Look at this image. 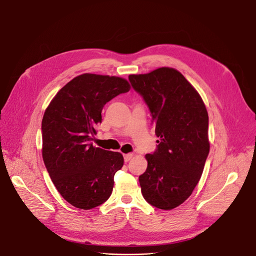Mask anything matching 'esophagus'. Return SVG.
<instances>
[{"label":"esophagus","instance_id":"obj_1","mask_svg":"<svg viewBox=\"0 0 256 256\" xmlns=\"http://www.w3.org/2000/svg\"><path fill=\"white\" fill-rule=\"evenodd\" d=\"M132 157H134V154H132V153L124 155V161H126V162H128Z\"/></svg>","mask_w":256,"mask_h":256}]
</instances>
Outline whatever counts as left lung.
<instances>
[{"label":"left lung","instance_id":"left-lung-1","mask_svg":"<svg viewBox=\"0 0 256 256\" xmlns=\"http://www.w3.org/2000/svg\"><path fill=\"white\" fill-rule=\"evenodd\" d=\"M128 79L148 104L159 138L156 152L144 156L148 167L138 177L142 194L158 208L172 210L190 196L202 177L210 152L206 108L196 88L173 68Z\"/></svg>","mask_w":256,"mask_h":256}]
</instances>
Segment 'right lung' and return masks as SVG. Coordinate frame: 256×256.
<instances>
[{"label": "right lung", "mask_w": 256, "mask_h": 256, "mask_svg": "<svg viewBox=\"0 0 256 256\" xmlns=\"http://www.w3.org/2000/svg\"><path fill=\"white\" fill-rule=\"evenodd\" d=\"M130 89L124 78L85 72L66 83L46 109L44 162L58 192L75 208L91 210L112 192L124 156L96 148L91 140L104 104Z\"/></svg>", "instance_id": "1"}]
</instances>
